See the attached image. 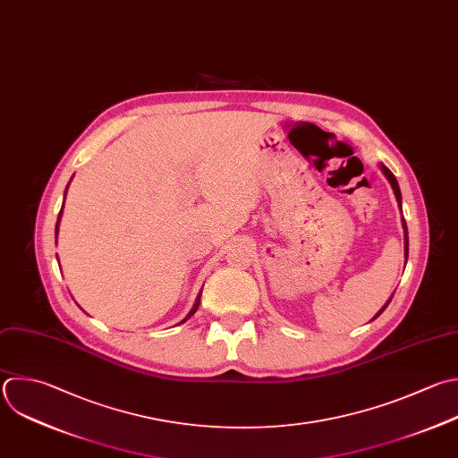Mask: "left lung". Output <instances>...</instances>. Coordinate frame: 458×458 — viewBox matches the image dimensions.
<instances>
[{"label":"left lung","instance_id":"8db88e82","mask_svg":"<svg viewBox=\"0 0 458 458\" xmlns=\"http://www.w3.org/2000/svg\"><path fill=\"white\" fill-rule=\"evenodd\" d=\"M379 170L383 172V175L386 177V181L390 182V186H392V190H394V195H395V200H397V206H399V209H401V190H399V184H397V181H395V177H394V174L383 165V163H379ZM401 215H403V211H401ZM401 225H403V231H404V259H408V229H406V222H404V218L401 216ZM404 265H406V261H404ZM392 301V295H390V299L385 302V306L374 315V318H377L383 311H385V308L388 306V302ZM372 318V320H374Z\"/></svg>","mask_w":458,"mask_h":458}]
</instances>
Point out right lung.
<instances>
[{"label":"right lung","instance_id":"1","mask_svg":"<svg viewBox=\"0 0 458 458\" xmlns=\"http://www.w3.org/2000/svg\"><path fill=\"white\" fill-rule=\"evenodd\" d=\"M68 188H70V184H68ZM68 188H66V191H64V200H66V193H68ZM63 208H64V204H63ZM61 216H63V209H61V213H59V218H57V225H55V238L59 236V224H61ZM57 259H59V256H57ZM200 295H202V290L199 292V295H197V301H195V304H193V308L190 310V313L184 317V320H181L179 324H182V322H186L197 310H199V304H200Z\"/></svg>","mask_w":458,"mask_h":458}]
</instances>
